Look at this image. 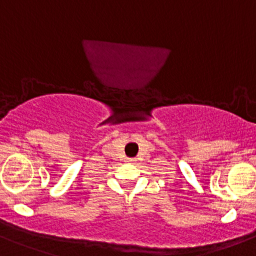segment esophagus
Masks as SVG:
<instances>
[{
  "label": "esophagus",
  "mask_w": 256,
  "mask_h": 256,
  "mask_svg": "<svg viewBox=\"0 0 256 256\" xmlns=\"http://www.w3.org/2000/svg\"><path fill=\"white\" fill-rule=\"evenodd\" d=\"M128 163H134V162H135V159H134V158H128Z\"/></svg>",
  "instance_id": "1"
}]
</instances>
